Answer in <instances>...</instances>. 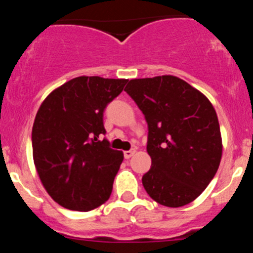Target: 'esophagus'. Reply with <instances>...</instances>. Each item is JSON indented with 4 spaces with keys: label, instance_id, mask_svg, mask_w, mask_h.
I'll use <instances>...</instances> for the list:
<instances>
[{
    "label": "esophagus",
    "instance_id": "obj_1",
    "mask_svg": "<svg viewBox=\"0 0 253 253\" xmlns=\"http://www.w3.org/2000/svg\"><path fill=\"white\" fill-rule=\"evenodd\" d=\"M134 153H135V151H134V149H130V151H125L124 152V157L126 158V160H129L130 157H133Z\"/></svg>",
    "mask_w": 253,
    "mask_h": 253
}]
</instances>
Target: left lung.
<instances>
[{"mask_svg":"<svg viewBox=\"0 0 253 253\" xmlns=\"http://www.w3.org/2000/svg\"><path fill=\"white\" fill-rule=\"evenodd\" d=\"M125 91L148 124L152 167L143 176L158 204L184 207L207 189L222 160V135L207 96L176 76L130 80Z\"/></svg>","mask_w":253,"mask_h":253,"instance_id":"obj_1","label":"left lung"}]
</instances>
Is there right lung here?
<instances>
[{
	"instance_id": "obj_1",
	"label": "right lung",
	"mask_w": 253,
	"mask_h": 253,
	"mask_svg": "<svg viewBox=\"0 0 253 253\" xmlns=\"http://www.w3.org/2000/svg\"><path fill=\"white\" fill-rule=\"evenodd\" d=\"M128 80L81 76L45 97L35 116L33 158L46 193L60 207L88 211L110 198L124 160L122 151L100 140L104 110Z\"/></svg>"
}]
</instances>
